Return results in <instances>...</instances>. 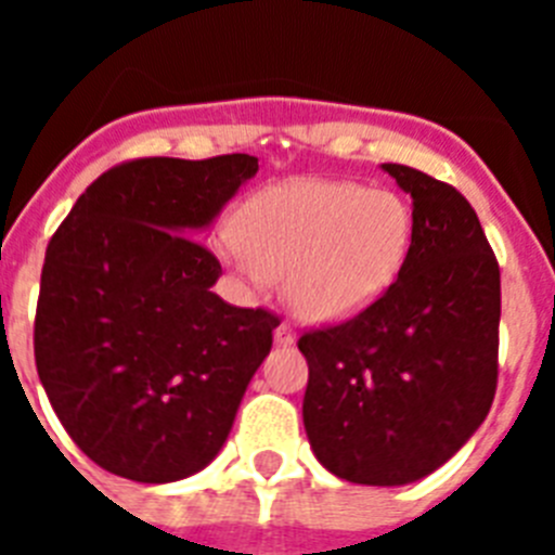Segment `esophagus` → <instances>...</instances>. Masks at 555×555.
I'll list each match as a JSON object with an SVG mask.
<instances>
[{"mask_svg": "<svg viewBox=\"0 0 555 555\" xmlns=\"http://www.w3.org/2000/svg\"><path fill=\"white\" fill-rule=\"evenodd\" d=\"M294 338H297V333H294V327L288 325V322H281V325L274 327V341H278V345H294Z\"/></svg>", "mask_w": 555, "mask_h": 555, "instance_id": "34e87169", "label": "esophagus"}]
</instances>
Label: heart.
Here are the masks:
<instances>
[{"label": "heart", "instance_id": "1", "mask_svg": "<svg viewBox=\"0 0 555 555\" xmlns=\"http://www.w3.org/2000/svg\"><path fill=\"white\" fill-rule=\"evenodd\" d=\"M411 244L414 210L403 194L302 178L255 194L219 253L258 286L283 278V297L302 320L338 322L395 286Z\"/></svg>", "mask_w": 555, "mask_h": 555}]
</instances>
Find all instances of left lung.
Wrapping results in <instances>:
<instances>
[{
  "label": "left lung",
  "instance_id": "1",
  "mask_svg": "<svg viewBox=\"0 0 555 555\" xmlns=\"http://www.w3.org/2000/svg\"><path fill=\"white\" fill-rule=\"evenodd\" d=\"M414 199V244L366 311L302 333V423L322 467L403 487L464 448L498 389L500 267L473 205L425 171L384 164Z\"/></svg>",
  "mask_w": 555,
  "mask_h": 555
}]
</instances>
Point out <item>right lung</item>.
<instances>
[{
    "mask_svg": "<svg viewBox=\"0 0 555 555\" xmlns=\"http://www.w3.org/2000/svg\"><path fill=\"white\" fill-rule=\"evenodd\" d=\"M253 155L139 158L80 194L47 247L36 366L77 448L102 469L169 483L217 459L281 320L210 292L217 255L194 238Z\"/></svg>",
    "mask_w": 555,
    "mask_h": 555,
    "instance_id": "obj_1",
    "label": "right lung"
}]
</instances>
